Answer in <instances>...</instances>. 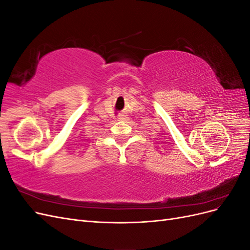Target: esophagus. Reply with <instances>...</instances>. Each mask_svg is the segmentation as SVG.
<instances>
[{
	"instance_id": "esophagus-1",
	"label": "esophagus",
	"mask_w": 250,
	"mask_h": 250,
	"mask_svg": "<svg viewBox=\"0 0 250 250\" xmlns=\"http://www.w3.org/2000/svg\"><path fill=\"white\" fill-rule=\"evenodd\" d=\"M128 119V117L125 115V113H120L118 116V120L119 121H126Z\"/></svg>"
}]
</instances>
